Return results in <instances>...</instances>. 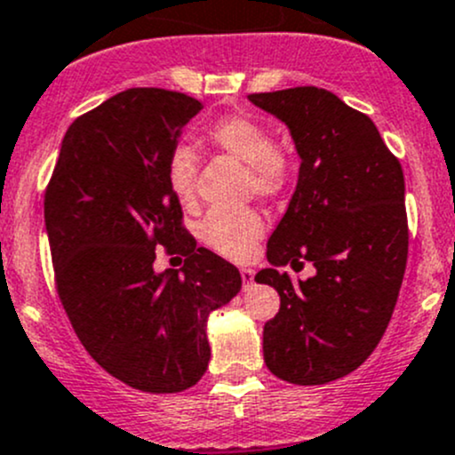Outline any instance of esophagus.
<instances>
[{
  "label": "esophagus",
  "instance_id": "1",
  "mask_svg": "<svg viewBox=\"0 0 455 455\" xmlns=\"http://www.w3.org/2000/svg\"><path fill=\"white\" fill-rule=\"evenodd\" d=\"M242 275V286H244V291H251L255 283V270L253 268H242L240 270Z\"/></svg>",
  "mask_w": 455,
  "mask_h": 455
}]
</instances>
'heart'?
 Wrapping results in <instances>:
<instances>
[{"mask_svg": "<svg viewBox=\"0 0 455 455\" xmlns=\"http://www.w3.org/2000/svg\"><path fill=\"white\" fill-rule=\"evenodd\" d=\"M213 149L246 164V189L261 198H279L295 180L292 158L277 147L275 134L264 121L251 114H227L206 127ZM198 154L187 142H178L167 158V182L172 194L185 206L196 202ZM200 240L228 259H246L264 235V218L255 209L211 211L198 227Z\"/></svg>", "mask_w": 455, "mask_h": 455, "instance_id": "1", "label": "heart"}]
</instances>
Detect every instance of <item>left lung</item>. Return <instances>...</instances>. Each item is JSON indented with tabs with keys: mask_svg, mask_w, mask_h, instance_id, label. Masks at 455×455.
<instances>
[{
	"mask_svg": "<svg viewBox=\"0 0 455 455\" xmlns=\"http://www.w3.org/2000/svg\"><path fill=\"white\" fill-rule=\"evenodd\" d=\"M291 130L299 180L255 282L279 292L264 325L266 368L295 385L350 374L379 346L407 264L405 178L370 116L315 85L249 94ZM313 260L295 284L278 270Z\"/></svg>",
	"mask_w": 455,
	"mask_h": 455,
	"instance_id": "left-lung-1",
	"label": "left lung"
}]
</instances>
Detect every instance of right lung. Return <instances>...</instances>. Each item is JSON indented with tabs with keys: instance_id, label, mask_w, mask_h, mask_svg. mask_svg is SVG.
<instances>
[{
	"instance_id": "obj_1",
	"label": "right lung",
	"mask_w": 455,
	"mask_h": 455,
	"mask_svg": "<svg viewBox=\"0 0 455 455\" xmlns=\"http://www.w3.org/2000/svg\"><path fill=\"white\" fill-rule=\"evenodd\" d=\"M200 100L132 87L68 127L44 200L59 299L92 359L151 394L194 387L209 368L206 321L240 270L198 249L167 182L169 151ZM188 257L153 270L155 249Z\"/></svg>"
}]
</instances>
